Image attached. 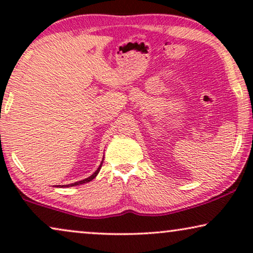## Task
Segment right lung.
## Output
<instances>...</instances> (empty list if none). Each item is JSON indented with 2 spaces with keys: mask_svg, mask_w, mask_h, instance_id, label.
<instances>
[{
  "mask_svg": "<svg viewBox=\"0 0 253 253\" xmlns=\"http://www.w3.org/2000/svg\"><path fill=\"white\" fill-rule=\"evenodd\" d=\"M103 161V160H102ZM101 166H102V162L101 164H100V166H99V168L96 169L95 170V172H93V174L89 176V177H87V178H85V179H83V181H78V182H75V183H72V184H68V185H64V186H75V185H79V184H84V183H87V182H91L93 178H95L96 177V175L99 174V171H100V169H101ZM63 186V185H62Z\"/></svg>",
  "mask_w": 253,
  "mask_h": 253,
  "instance_id": "right-lung-1",
  "label": "right lung"
}]
</instances>
